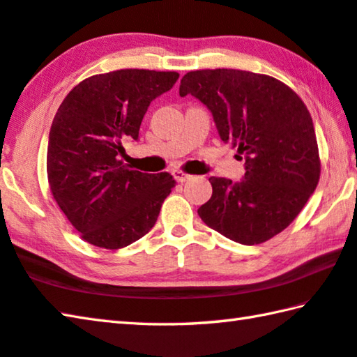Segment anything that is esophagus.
Masks as SVG:
<instances>
[{"label": "esophagus", "instance_id": "obj_1", "mask_svg": "<svg viewBox=\"0 0 357 357\" xmlns=\"http://www.w3.org/2000/svg\"><path fill=\"white\" fill-rule=\"evenodd\" d=\"M173 176H174V179L178 181V183H185V181H189L192 178V174L184 173L183 170H174Z\"/></svg>", "mask_w": 357, "mask_h": 357}]
</instances>
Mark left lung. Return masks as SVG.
<instances>
[{
  "mask_svg": "<svg viewBox=\"0 0 357 357\" xmlns=\"http://www.w3.org/2000/svg\"><path fill=\"white\" fill-rule=\"evenodd\" d=\"M187 94L209 108L222 140L245 160L241 183L209 178L213 197L198 215L239 244L266 243L298 217L318 185L321 162L309 110L283 82L238 69L187 72L179 96Z\"/></svg>",
  "mask_w": 357,
  "mask_h": 357,
  "instance_id": "left-lung-1",
  "label": "left lung"
}]
</instances>
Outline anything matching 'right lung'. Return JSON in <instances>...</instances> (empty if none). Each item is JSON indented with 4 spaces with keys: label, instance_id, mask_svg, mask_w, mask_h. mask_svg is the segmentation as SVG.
<instances>
[{
    "label": "right lung",
    "instance_id": "1",
    "mask_svg": "<svg viewBox=\"0 0 357 357\" xmlns=\"http://www.w3.org/2000/svg\"><path fill=\"white\" fill-rule=\"evenodd\" d=\"M178 72L119 69L84 78L53 118L47 148L52 195L82 239L116 250L143 238L159 217L174 179L126 167L123 142L138 138L157 96Z\"/></svg>",
    "mask_w": 357,
    "mask_h": 357
}]
</instances>
